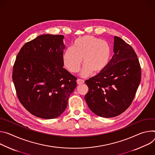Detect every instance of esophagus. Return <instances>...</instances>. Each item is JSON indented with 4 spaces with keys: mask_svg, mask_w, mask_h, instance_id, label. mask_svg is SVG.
<instances>
[{
    "mask_svg": "<svg viewBox=\"0 0 155 155\" xmlns=\"http://www.w3.org/2000/svg\"><path fill=\"white\" fill-rule=\"evenodd\" d=\"M77 83H78V84L81 85V84H82L84 83V81L83 79H78L77 80Z\"/></svg>",
    "mask_w": 155,
    "mask_h": 155,
    "instance_id": "1",
    "label": "esophagus"
}]
</instances>
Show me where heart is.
I'll list each match as a JSON object with an SVG mask.
<instances>
[{"instance_id":"obj_1","label":"heart","mask_w":155,"mask_h":155,"mask_svg":"<svg viewBox=\"0 0 155 155\" xmlns=\"http://www.w3.org/2000/svg\"><path fill=\"white\" fill-rule=\"evenodd\" d=\"M111 57L108 44L92 36H84L76 39L74 47H69L63 55V63L71 73H77L82 63L80 74L87 77L92 72L99 73L108 65Z\"/></svg>"}]
</instances>
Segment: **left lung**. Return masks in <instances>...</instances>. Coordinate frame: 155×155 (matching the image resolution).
Wrapping results in <instances>:
<instances>
[{
    "instance_id": "left-lung-1",
    "label": "left lung",
    "mask_w": 155,
    "mask_h": 155,
    "mask_svg": "<svg viewBox=\"0 0 155 155\" xmlns=\"http://www.w3.org/2000/svg\"><path fill=\"white\" fill-rule=\"evenodd\" d=\"M114 55L107 67L85 81L89 92L85 100L97 116L113 117L131 105L141 80V67L133 48L114 37Z\"/></svg>"
}]
</instances>
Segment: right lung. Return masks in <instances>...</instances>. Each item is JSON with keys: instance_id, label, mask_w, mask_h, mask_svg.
<instances>
[{"instance_id": "1", "label": "right lung", "mask_w": 155, "mask_h": 155, "mask_svg": "<svg viewBox=\"0 0 155 155\" xmlns=\"http://www.w3.org/2000/svg\"><path fill=\"white\" fill-rule=\"evenodd\" d=\"M62 35L43 34L26 43L15 61L12 79L22 105L31 114L54 119L66 108L77 78L63 68Z\"/></svg>"}]
</instances>
